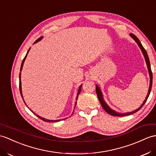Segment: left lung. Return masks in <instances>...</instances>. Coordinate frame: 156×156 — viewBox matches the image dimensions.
Here are the masks:
<instances>
[{
  "label": "left lung",
  "instance_id": "8db88e82",
  "mask_svg": "<svg viewBox=\"0 0 156 156\" xmlns=\"http://www.w3.org/2000/svg\"><path fill=\"white\" fill-rule=\"evenodd\" d=\"M130 36L133 37V39H134L136 42L138 44V45H139L140 48L141 49V50L143 53V54L144 55V58H145V59H146V63H147V68H148V71H149V73H150V87H149V90H148V93H147V95L145 101H144V102L142 103V105H141V107H140V108H138L137 110H136V111H133V112H128V113H125V114H121V113H119V112H116L115 111H114L113 110H112L111 108H110L107 105V103L105 102L104 99H103V97H102V93L101 91L100 90V89L98 88V87L97 85H96V92H97V97H98V101H100L101 104L102 105V108H103V109L105 110V111L108 112L109 115H112V116H127V115H132V114H134L135 112H136L137 111H138L144 105V104L146 103V102L147 99L148 97H149L150 94V92H151V87H152V72H151V67H150V59H149V58H148V55H147V52L146 51V49H144V48L143 47V45H142V44L140 43V41L139 40V39L137 37H136L134 34H130Z\"/></svg>",
  "mask_w": 156,
  "mask_h": 156
}]
</instances>
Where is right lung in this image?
<instances>
[{"instance_id": "right-lung-1", "label": "right lung", "mask_w": 156, "mask_h": 156, "mask_svg": "<svg viewBox=\"0 0 156 156\" xmlns=\"http://www.w3.org/2000/svg\"><path fill=\"white\" fill-rule=\"evenodd\" d=\"M41 38H42V37H40V38H38L37 39L35 42H34V44L35 43H36V42H37V41H40ZM28 51H29V50L28 51V52H27V54H26V56L24 57V58L23 59V61H22V64H21V67H20V71L22 70V67H23V64H24V60H25V59H26V56H27V54H28ZM20 75H21V73H20V76H19V89H20V94H21V96H22V99H23V97H22V88H21V81H20ZM81 86H82V85L80 86V87H79V90H78V93H77V98H78V96H79V93H80V92H81ZM24 101V100H23ZM25 103V102H24ZM25 105H26V103H25ZM33 113H34V112H32ZM37 117L38 118H40V119H41V120H44V121H45V122H57V121H60L61 120H46V119H44V118H41V117H40V116H37V115H36Z\"/></svg>"}]
</instances>
